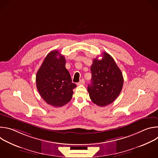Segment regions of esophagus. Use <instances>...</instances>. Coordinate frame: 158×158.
Wrapping results in <instances>:
<instances>
[{
    "instance_id": "34e87169",
    "label": "esophagus",
    "mask_w": 158,
    "mask_h": 158,
    "mask_svg": "<svg viewBox=\"0 0 158 158\" xmlns=\"http://www.w3.org/2000/svg\"><path fill=\"white\" fill-rule=\"evenodd\" d=\"M84 83H85V81L82 79H81V80L77 83V85H83V84H84Z\"/></svg>"
}]
</instances>
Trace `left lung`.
Instances as JSON below:
<instances>
[{
	"mask_svg": "<svg viewBox=\"0 0 158 158\" xmlns=\"http://www.w3.org/2000/svg\"><path fill=\"white\" fill-rule=\"evenodd\" d=\"M91 84L87 91L93 102L106 106L113 102L122 91L124 79L120 69L109 54L104 52L101 60L94 59L91 67Z\"/></svg>",
	"mask_w": 158,
	"mask_h": 158,
	"instance_id": "obj_1",
	"label": "left lung"
}]
</instances>
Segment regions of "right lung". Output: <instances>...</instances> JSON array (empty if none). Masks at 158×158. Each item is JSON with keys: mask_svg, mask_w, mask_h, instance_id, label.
<instances>
[{"mask_svg": "<svg viewBox=\"0 0 158 158\" xmlns=\"http://www.w3.org/2000/svg\"><path fill=\"white\" fill-rule=\"evenodd\" d=\"M36 85L42 98L54 107H61L73 98L76 84L65 68V59L58 51L49 52L36 74Z\"/></svg>", "mask_w": 158, "mask_h": 158, "instance_id": "1", "label": "right lung"}]
</instances>
